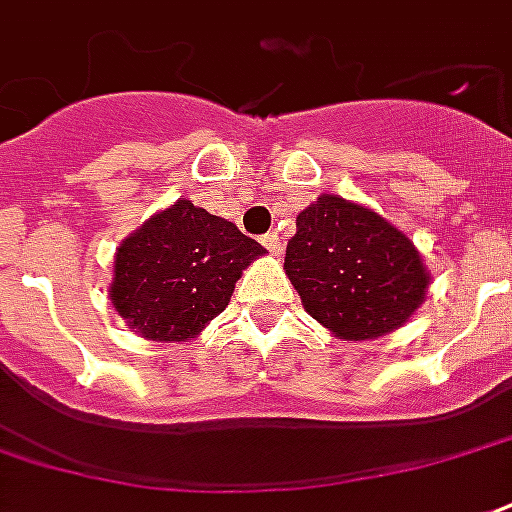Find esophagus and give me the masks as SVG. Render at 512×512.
I'll return each mask as SVG.
<instances>
[{
	"mask_svg": "<svg viewBox=\"0 0 512 512\" xmlns=\"http://www.w3.org/2000/svg\"><path fill=\"white\" fill-rule=\"evenodd\" d=\"M260 244L266 246L271 255H279V252H282V238L276 236V233H266V236L260 238Z\"/></svg>",
	"mask_w": 512,
	"mask_h": 512,
	"instance_id": "esophagus-1",
	"label": "esophagus"
}]
</instances>
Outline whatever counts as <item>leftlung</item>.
<instances>
[{
    "label": "left lung",
    "mask_w": 512,
    "mask_h": 512,
    "mask_svg": "<svg viewBox=\"0 0 512 512\" xmlns=\"http://www.w3.org/2000/svg\"><path fill=\"white\" fill-rule=\"evenodd\" d=\"M285 271L306 312L350 342L407 323L429 285L410 238L336 195L298 214Z\"/></svg>",
    "instance_id": "obj_1"
}]
</instances>
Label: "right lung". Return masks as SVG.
Listing matches in <instances>:
<instances>
[{"mask_svg":"<svg viewBox=\"0 0 512 512\" xmlns=\"http://www.w3.org/2000/svg\"><path fill=\"white\" fill-rule=\"evenodd\" d=\"M263 252L233 222L179 200L119 246L111 301L140 336L184 342L225 312L241 271Z\"/></svg>","mask_w":512,"mask_h":512,"instance_id":"right-lung-1","label":"right lung"}]
</instances>
